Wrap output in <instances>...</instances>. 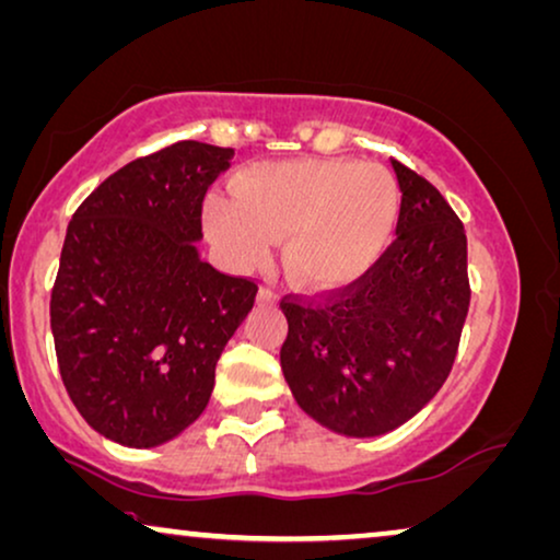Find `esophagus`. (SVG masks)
<instances>
[{"instance_id": "1", "label": "esophagus", "mask_w": 560, "mask_h": 560, "mask_svg": "<svg viewBox=\"0 0 560 560\" xmlns=\"http://www.w3.org/2000/svg\"><path fill=\"white\" fill-rule=\"evenodd\" d=\"M277 291H273L271 287H261V291H258V302L261 304H273L277 302Z\"/></svg>"}]
</instances>
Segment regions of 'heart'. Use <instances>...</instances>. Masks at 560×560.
<instances>
[{
  "label": "heart",
  "instance_id": "1",
  "mask_svg": "<svg viewBox=\"0 0 560 560\" xmlns=\"http://www.w3.org/2000/svg\"><path fill=\"white\" fill-rule=\"evenodd\" d=\"M233 202L210 200L208 231L243 264L287 241V271L302 289L358 281L388 246L400 212L398 179L381 164L291 160L256 164L231 183Z\"/></svg>",
  "mask_w": 560,
  "mask_h": 560
}]
</instances>
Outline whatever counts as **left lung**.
Listing matches in <instances>:
<instances>
[{
    "instance_id": "1",
    "label": "left lung",
    "mask_w": 560,
    "mask_h": 560,
    "mask_svg": "<svg viewBox=\"0 0 560 560\" xmlns=\"http://www.w3.org/2000/svg\"><path fill=\"white\" fill-rule=\"evenodd\" d=\"M396 241L348 287L287 294L281 370L322 427L377 436L421 411L452 373L469 312L467 233L427 177L393 160Z\"/></svg>"
}]
</instances>
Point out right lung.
<instances>
[{"mask_svg":"<svg viewBox=\"0 0 560 560\" xmlns=\"http://www.w3.org/2000/svg\"><path fill=\"white\" fill-rule=\"evenodd\" d=\"M231 147L177 141L104 179L68 223L50 294L60 375L78 411L124 446L177 436L208 406L220 352L258 283L198 256L202 200Z\"/></svg>","mask_w":560,"mask_h":560,"instance_id":"obj_1","label":"right lung"}]
</instances>
